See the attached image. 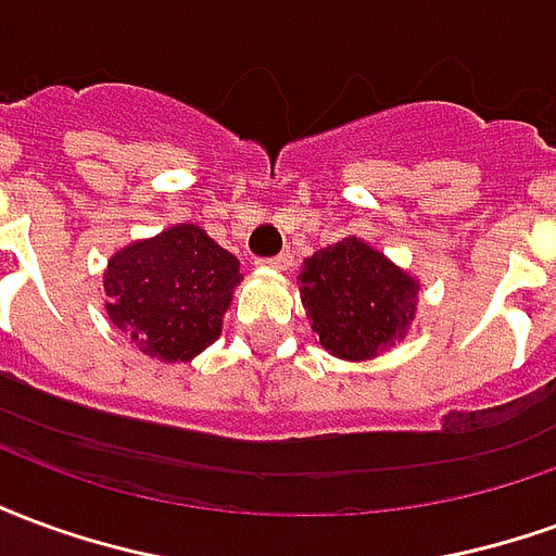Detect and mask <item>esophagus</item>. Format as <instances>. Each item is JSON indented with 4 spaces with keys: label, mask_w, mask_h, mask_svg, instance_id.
<instances>
[{
    "label": "esophagus",
    "mask_w": 556,
    "mask_h": 556,
    "mask_svg": "<svg viewBox=\"0 0 556 556\" xmlns=\"http://www.w3.org/2000/svg\"><path fill=\"white\" fill-rule=\"evenodd\" d=\"M258 265L267 267V270H289V267H291V253H279V255H274V258H262Z\"/></svg>",
    "instance_id": "esophagus-1"
}]
</instances>
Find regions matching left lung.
<instances>
[{"mask_svg": "<svg viewBox=\"0 0 556 556\" xmlns=\"http://www.w3.org/2000/svg\"><path fill=\"white\" fill-rule=\"evenodd\" d=\"M298 279L313 333L339 361H375L417 318L419 279L357 235L303 258Z\"/></svg>", "mask_w": 556, "mask_h": 556, "instance_id": "8db88e82", "label": "left lung"}]
</instances>
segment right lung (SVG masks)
I'll return each instance as SVG.
<instances>
[{
    "label": "right lung",
    "mask_w": 556,
    "mask_h": 556,
    "mask_svg": "<svg viewBox=\"0 0 556 556\" xmlns=\"http://www.w3.org/2000/svg\"><path fill=\"white\" fill-rule=\"evenodd\" d=\"M241 262L195 223L115 250L103 270L106 315L142 354L190 363L223 333Z\"/></svg>",
    "instance_id": "1"
}]
</instances>
